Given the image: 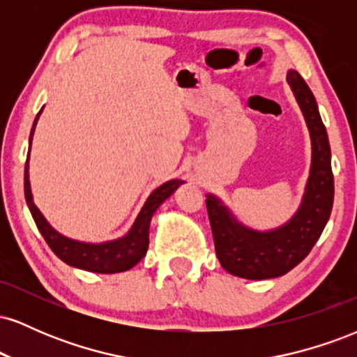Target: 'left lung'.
Wrapping results in <instances>:
<instances>
[{"instance_id": "obj_1", "label": "left lung", "mask_w": 357, "mask_h": 357, "mask_svg": "<svg viewBox=\"0 0 357 357\" xmlns=\"http://www.w3.org/2000/svg\"><path fill=\"white\" fill-rule=\"evenodd\" d=\"M287 84L309 129L310 169L297 211L285 223L270 230H255L233 215L223 199L208 192L215 250L221 267L248 280H267L285 275L309 255L329 221L334 202L331 146L309 85L296 70L287 72Z\"/></svg>"}]
</instances>
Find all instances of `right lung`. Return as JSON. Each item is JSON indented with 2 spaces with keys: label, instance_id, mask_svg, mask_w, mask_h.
Segmentation results:
<instances>
[{
  "label": "right lung",
  "instance_id": "obj_1",
  "mask_svg": "<svg viewBox=\"0 0 357 357\" xmlns=\"http://www.w3.org/2000/svg\"><path fill=\"white\" fill-rule=\"evenodd\" d=\"M43 107L40 109L38 114H36L33 127H31L30 147H28L26 165H24V198H26V204L28 208H30V213L31 216H33L36 227H38V230L43 235L48 247L53 250V253H55L61 261L70 265V267L96 273H119L130 270L134 265H137L139 261L146 257L147 247H149L151 220H153L155 210H158V208L161 206V204L165 203L181 184H184V181L183 179H171V181L155 188V190L149 195V198L146 199L144 206L141 208V211H139V215L136 216V220H134L129 231H127L126 235L119 236L116 240L92 243V241H82L61 235L60 231H56L55 228L48 223V220L45 218L43 213L40 211L38 206L35 204L33 192H31L30 184L31 141H33L36 122H38L40 116H42Z\"/></svg>",
  "mask_w": 357,
  "mask_h": 357
}]
</instances>
